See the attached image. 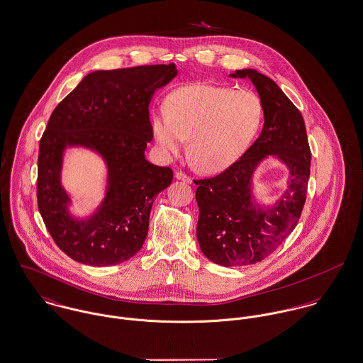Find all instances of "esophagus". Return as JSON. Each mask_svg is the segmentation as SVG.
<instances>
[{
    "label": "esophagus",
    "mask_w": 363,
    "mask_h": 363,
    "mask_svg": "<svg viewBox=\"0 0 363 363\" xmlns=\"http://www.w3.org/2000/svg\"><path fill=\"white\" fill-rule=\"evenodd\" d=\"M174 176H176V179L183 180V182H186V183H191V182H193V179H191L189 174H186L184 172H182V170H177V172L174 173Z\"/></svg>",
    "instance_id": "34e87169"
}]
</instances>
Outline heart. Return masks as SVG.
Here are the masks:
<instances>
[{"label": "heart", "instance_id": "b5f03b06", "mask_svg": "<svg viewBox=\"0 0 363 363\" xmlns=\"http://www.w3.org/2000/svg\"><path fill=\"white\" fill-rule=\"evenodd\" d=\"M167 113L152 118V130L164 151L177 155L189 141L193 164L219 172L235 162L259 130L264 109L250 90L197 84L167 99Z\"/></svg>", "mask_w": 363, "mask_h": 363}]
</instances>
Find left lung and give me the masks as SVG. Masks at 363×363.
Masks as SVG:
<instances>
[{"instance_id":"obj_1","label":"left lung","mask_w":363,"mask_h":363,"mask_svg":"<svg viewBox=\"0 0 363 363\" xmlns=\"http://www.w3.org/2000/svg\"><path fill=\"white\" fill-rule=\"evenodd\" d=\"M255 86L264 125L257 141L218 176L197 184V238L203 255L222 266H245L269 257L296 229L306 199L311 148L303 118L297 106L267 76L235 70ZM266 155H277L291 169L285 196L270 210H261L250 197L253 169Z\"/></svg>"}]
</instances>
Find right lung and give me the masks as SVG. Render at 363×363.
I'll return each instance as SVG.
<instances>
[{
  "label": "right lung",
  "mask_w": 363,
  "mask_h": 363,
  "mask_svg": "<svg viewBox=\"0 0 363 363\" xmlns=\"http://www.w3.org/2000/svg\"><path fill=\"white\" fill-rule=\"evenodd\" d=\"M176 74L174 64L97 70L52 111L38 148L37 205L55 244L76 262L122 264L141 250L154 199L173 180L170 167L144 157L152 138L148 105ZM65 145L94 147L107 160V197L86 223L65 212L68 199L59 183Z\"/></svg>",
  "instance_id": "right-lung-1"
}]
</instances>
